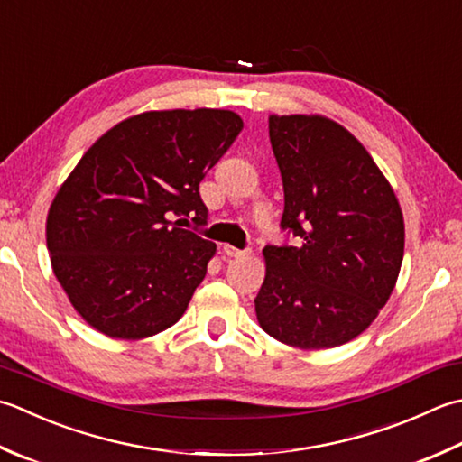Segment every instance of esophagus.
<instances>
[{
	"mask_svg": "<svg viewBox=\"0 0 462 462\" xmlns=\"http://www.w3.org/2000/svg\"><path fill=\"white\" fill-rule=\"evenodd\" d=\"M222 250H224V254L230 256V258H242V256L248 254V250H240L236 246H230V244H224Z\"/></svg>",
	"mask_w": 462,
	"mask_h": 462,
	"instance_id": "obj_1",
	"label": "esophagus"
}]
</instances>
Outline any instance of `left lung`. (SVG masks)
I'll return each instance as SVG.
<instances>
[{"label": "left lung", "mask_w": 462, "mask_h": 462, "mask_svg": "<svg viewBox=\"0 0 462 462\" xmlns=\"http://www.w3.org/2000/svg\"><path fill=\"white\" fill-rule=\"evenodd\" d=\"M284 186L280 228L254 298L260 327L304 350L356 338L386 304L404 254V220L383 171L355 135L322 116H270Z\"/></svg>", "instance_id": "left-lung-1"}]
</instances>
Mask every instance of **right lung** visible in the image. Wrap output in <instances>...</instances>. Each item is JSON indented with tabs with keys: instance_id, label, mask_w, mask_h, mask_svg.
Instances as JSON below:
<instances>
[{
	"instance_id": "1",
	"label": "right lung",
	"mask_w": 462,
	"mask_h": 462,
	"mask_svg": "<svg viewBox=\"0 0 462 462\" xmlns=\"http://www.w3.org/2000/svg\"><path fill=\"white\" fill-rule=\"evenodd\" d=\"M242 128L228 110L143 112L81 156L53 198L45 238L53 274L89 327L138 340L186 312L216 244L180 226H206L198 188Z\"/></svg>"
}]
</instances>
